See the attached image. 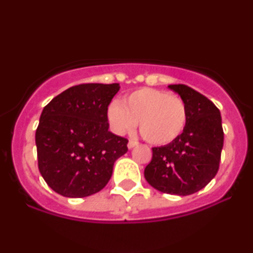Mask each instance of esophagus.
<instances>
[{
	"mask_svg": "<svg viewBox=\"0 0 253 253\" xmlns=\"http://www.w3.org/2000/svg\"><path fill=\"white\" fill-rule=\"evenodd\" d=\"M138 145V141L135 140H129L128 144H127V146H128V149H133V147L136 146Z\"/></svg>",
	"mask_w": 253,
	"mask_h": 253,
	"instance_id": "1",
	"label": "esophagus"
}]
</instances>
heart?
Listing matches in <instances>:
<instances>
[{
	"mask_svg": "<svg viewBox=\"0 0 253 253\" xmlns=\"http://www.w3.org/2000/svg\"><path fill=\"white\" fill-rule=\"evenodd\" d=\"M110 128L117 134L130 132L139 123L150 144L168 145L182 134L188 123L184 100L169 91L140 88L126 95L123 103L113 101L107 109Z\"/></svg>",
	"mask_w": 253,
	"mask_h": 253,
	"instance_id": "obj_1",
	"label": "heart"
}]
</instances>
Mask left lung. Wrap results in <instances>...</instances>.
<instances>
[{"mask_svg":"<svg viewBox=\"0 0 253 253\" xmlns=\"http://www.w3.org/2000/svg\"><path fill=\"white\" fill-rule=\"evenodd\" d=\"M170 89L184 100L188 123L172 143L152 147V159L144 176L157 190L187 196L201 190L219 170L223 130L217 107L184 84H171Z\"/></svg>","mask_w":253,"mask_h":253,"instance_id":"obj_1","label":"left lung"}]
</instances>
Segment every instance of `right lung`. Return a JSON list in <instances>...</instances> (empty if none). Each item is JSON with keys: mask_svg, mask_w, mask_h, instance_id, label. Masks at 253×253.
<instances>
[{"mask_svg": "<svg viewBox=\"0 0 253 253\" xmlns=\"http://www.w3.org/2000/svg\"><path fill=\"white\" fill-rule=\"evenodd\" d=\"M119 83L74 85L42 109L36 132L38 168L48 187L65 197H85L106 187L127 140L113 134L107 109Z\"/></svg>", "mask_w": 253, "mask_h": 253, "instance_id": "add662e5", "label": "right lung"}]
</instances>
